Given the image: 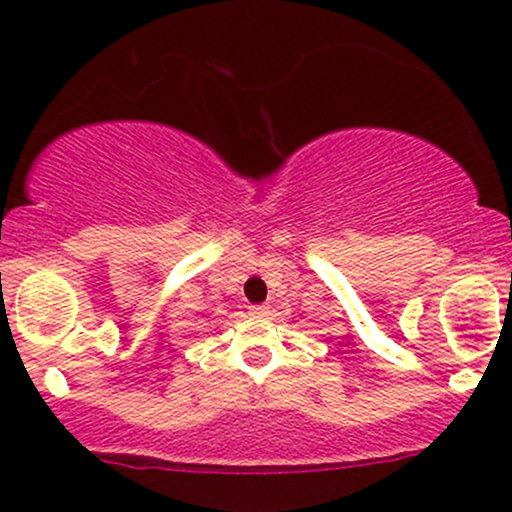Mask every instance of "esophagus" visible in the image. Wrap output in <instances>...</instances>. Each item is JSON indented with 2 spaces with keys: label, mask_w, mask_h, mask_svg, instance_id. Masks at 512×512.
<instances>
[{
  "label": "esophagus",
  "mask_w": 512,
  "mask_h": 512,
  "mask_svg": "<svg viewBox=\"0 0 512 512\" xmlns=\"http://www.w3.org/2000/svg\"><path fill=\"white\" fill-rule=\"evenodd\" d=\"M250 315L267 317L269 315V305H250Z\"/></svg>",
  "instance_id": "1"
}]
</instances>
